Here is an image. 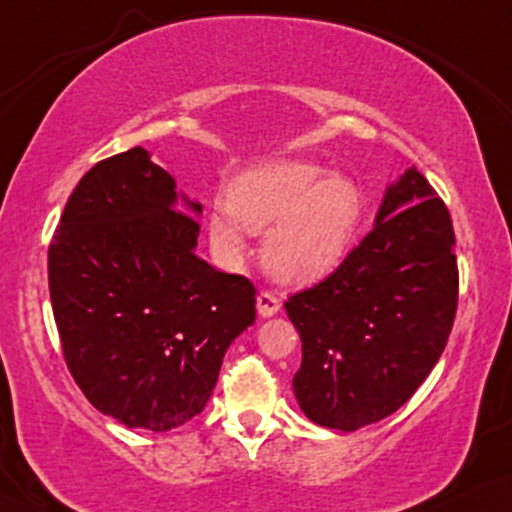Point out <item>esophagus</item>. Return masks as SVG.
Here are the masks:
<instances>
[{
    "label": "esophagus",
    "mask_w": 512,
    "mask_h": 512,
    "mask_svg": "<svg viewBox=\"0 0 512 512\" xmlns=\"http://www.w3.org/2000/svg\"><path fill=\"white\" fill-rule=\"evenodd\" d=\"M278 309H281V300H278V295L269 293V290H262L260 295H257V312H260V316H274Z\"/></svg>",
    "instance_id": "1"
}]
</instances>
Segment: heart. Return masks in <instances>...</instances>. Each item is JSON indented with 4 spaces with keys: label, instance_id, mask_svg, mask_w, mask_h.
<instances>
[{
    "label": "heart",
    "instance_id": "1",
    "mask_svg": "<svg viewBox=\"0 0 512 512\" xmlns=\"http://www.w3.org/2000/svg\"><path fill=\"white\" fill-rule=\"evenodd\" d=\"M366 198L345 174L304 160H278L243 172L226 208L210 215V236L224 255L245 250V231L260 234L262 260L283 281H312L333 269L357 236Z\"/></svg>",
    "mask_w": 512,
    "mask_h": 512
}]
</instances>
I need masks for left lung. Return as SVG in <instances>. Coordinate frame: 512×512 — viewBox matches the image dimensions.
I'll return each mask as SVG.
<instances>
[{
    "mask_svg": "<svg viewBox=\"0 0 512 512\" xmlns=\"http://www.w3.org/2000/svg\"><path fill=\"white\" fill-rule=\"evenodd\" d=\"M454 245L444 200L411 167L338 269L288 297V319L302 340L293 390L304 416L352 432L413 397L454 328Z\"/></svg>",
    "mask_w": 512,
    "mask_h": 512,
    "instance_id": "1",
    "label": "left lung"
}]
</instances>
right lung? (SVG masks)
Masks as SVG:
<instances>
[{"label":"right lung","mask_w":512,"mask_h":512,"mask_svg":"<svg viewBox=\"0 0 512 512\" xmlns=\"http://www.w3.org/2000/svg\"><path fill=\"white\" fill-rule=\"evenodd\" d=\"M144 148L96 163L49 243V295L75 383L127 428L198 416L224 352L255 321V286L193 252L198 203Z\"/></svg>","instance_id":"add662e5"}]
</instances>
